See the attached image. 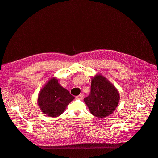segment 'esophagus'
Instances as JSON below:
<instances>
[{"label": "esophagus", "instance_id": "esophagus-1", "mask_svg": "<svg viewBox=\"0 0 158 158\" xmlns=\"http://www.w3.org/2000/svg\"><path fill=\"white\" fill-rule=\"evenodd\" d=\"M83 97H84L83 94H80V95H79L76 96V99H79V100H82V99L83 98Z\"/></svg>", "mask_w": 158, "mask_h": 158}]
</instances>
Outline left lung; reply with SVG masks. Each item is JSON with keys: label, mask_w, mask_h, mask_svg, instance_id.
Here are the masks:
<instances>
[{"label": "left lung", "mask_w": 158, "mask_h": 158, "mask_svg": "<svg viewBox=\"0 0 158 158\" xmlns=\"http://www.w3.org/2000/svg\"><path fill=\"white\" fill-rule=\"evenodd\" d=\"M91 79L90 93L84 98V102L95 117H107L117 109L120 100L119 92L109 80L100 74L95 75Z\"/></svg>", "instance_id": "left-lung-1"}]
</instances>
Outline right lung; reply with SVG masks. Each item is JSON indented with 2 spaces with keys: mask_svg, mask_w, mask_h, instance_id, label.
<instances>
[{
  "mask_svg": "<svg viewBox=\"0 0 158 158\" xmlns=\"http://www.w3.org/2000/svg\"><path fill=\"white\" fill-rule=\"evenodd\" d=\"M74 98V97L58 83L56 77H52L41 89L38 105L44 114L50 117H57L64 112Z\"/></svg>",
  "mask_w": 158,
  "mask_h": 158,
  "instance_id": "add662e5",
  "label": "right lung"
}]
</instances>
